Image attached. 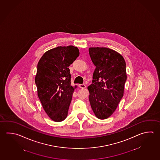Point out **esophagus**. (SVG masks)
<instances>
[{"label": "esophagus", "instance_id": "obj_1", "mask_svg": "<svg viewBox=\"0 0 160 160\" xmlns=\"http://www.w3.org/2000/svg\"><path fill=\"white\" fill-rule=\"evenodd\" d=\"M79 88H81L82 89H83V88H85L86 86V85H84V84H79Z\"/></svg>", "mask_w": 160, "mask_h": 160}]
</instances>
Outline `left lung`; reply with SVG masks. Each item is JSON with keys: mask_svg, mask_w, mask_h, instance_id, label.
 Instances as JSON below:
<instances>
[{"mask_svg": "<svg viewBox=\"0 0 160 160\" xmlns=\"http://www.w3.org/2000/svg\"><path fill=\"white\" fill-rule=\"evenodd\" d=\"M89 54L96 67L92 83L87 87L95 116L107 119L116 111L123 96L127 79L126 62L121 54L106 47H90Z\"/></svg>", "mask_w": 160, "mask_h": 160, "instance_id": "left-lung-1", "label": "left lung"}]
</instances>
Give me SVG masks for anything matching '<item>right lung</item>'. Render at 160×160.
Returning <instances> with one entry per match:
<instances>
[{
	"mask_svg": "<svg viewBox=\"0 0 160 160\" xmlns=\"http://www.w3.org/2000/svg\"><path fill=\"white\" fill-rule=\"evenodd\" d=\"M79 55L73 46H59L44 53L38 62L35 84L44 110L51 119L61 122L67 118L72 95L68 67Z\"/></svg>",
	"mask_w": 160,
	"mask_h": 160,
	"instance_id": "obj_1",
	"label": "right lung"
}]
</instances>
